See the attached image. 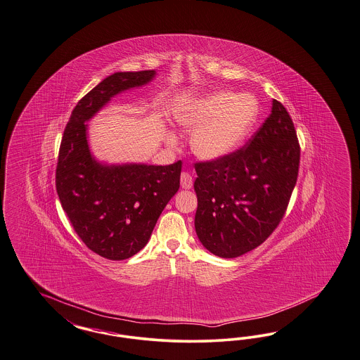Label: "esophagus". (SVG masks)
<instances>
[{
	"label": "esophagus",
	"mask_w": 360,
	"mask_h": 360,
	"mask_svg": "<svg viewBox=\"0 0 360 360\" xmlns=\"http://www.w3.org/2000/svg\"><path fill=\"white\" fill-rule=\"evenodd\" d=\"M181 186L184 188H191V186H193V178L186 172L181 174Z\"/></svg>",
	"instance_id": "obj_1"
}]
</instances>
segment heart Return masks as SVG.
Listing matches in <instances>:
<instances>
[{"instance_id":"obj_1","label":"heart","mask_w":360,"mask_h":360,"mask_svg":"<svg viewBox=\"0 0 360 360\" xmlns=\"http://www.w3.org/2000/svg\"><path fill=\"white\" fill-rule=\"evenodd\" d=\"M259 102L250 93L219 90L198 98L175 115L191 138L193 153L203 161L224 160L239 149L259 117ZM169 142L173 143L170 136Z\"/></svg>"}]
</instances>
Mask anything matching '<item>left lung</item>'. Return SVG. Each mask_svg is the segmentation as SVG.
Listing matches in <instances>:
<instances>
[{
    "label": "left lung",
    "instance_id": "left-lung-1",
    "mask_svg": "<svg viewBox=\"0 0 360 360\" xmlns=\"http://www.w3.org/2000/svg\"><path fill=\"white\" fill-rule=\"evenodd\" d=\"M299 160L292 120L273 99L271 114L248 145L221 161L195 163L200 243L221 258H236L262 245L285 215Z\"/></svg>",
    "mask_w": 360,
    "mask_h": 360
}]
</instances>
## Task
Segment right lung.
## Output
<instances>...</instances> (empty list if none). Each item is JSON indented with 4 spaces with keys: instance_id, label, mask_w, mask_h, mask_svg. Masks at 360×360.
<instances>
[{
    "instance_id": "add662e5",
    "label": "right lung",
    "mask_w": 360,
    "mask_h": 360,
    "mask_svg": "<svg viewBox=\"0 0 360 360\" xmlns=\"http://www.w3.org/2000/svg\"><path fill=\"white\" fill-rule=\"evenodd\" d=\"M155 70L114 73L77 103L65 127L56 187L75 233L87 248L110 261L136 255L149 242L167 202L179 188L182 162L108 165L91 154L87 121L112 99L149 84Z\"/></svg>"
}]
</instances>
